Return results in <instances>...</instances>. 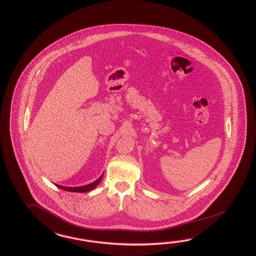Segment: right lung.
Instances as JSON below:
<instances>
[{
	"instance_id": "obj_1",
	"label": "right lung",
	"mask_w": 256,
	"mask_h": 256,
	"mask_svg": "<svg viewBox=\"0 0 256 256\" xmlns=\"http://www.w3.org/2000/svg\"><path fill=\"white\" fill-rule=\"evenodd\" d=\"M102 176H104V174H102L96 181H94L93 182H91V184H86V186H74V188H72V186H63L56 184H56L58 188H59L60 190H66V191H70V192L86 193V192H88V191L94 190V188L99 184L100 181H102Z\"/></svg>"
}]
</instances>
